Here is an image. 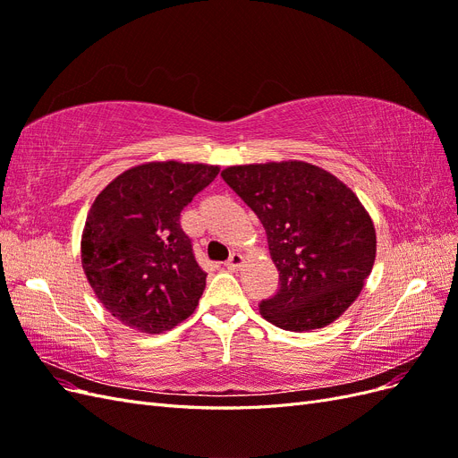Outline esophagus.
Wrapping results in <instances>:
<instances>
[{"label":"esophagus","mask_w":458,"mask_h":458,"mask_svg":"<svg viewBox=\"0 0 458 458\" xmlns=\"http://www.w3.org/2000/svg\"><path fill=\"white\" fill-rule=\"evenodd\" d=\"M241 266H242V254H239V252H233L229 256V259L225 261V267L229 271H237Z\"/></svg>","instance_id":"esophagus-1"}]
</instances>
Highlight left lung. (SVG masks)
<instances>
[{
	"mask_svg": "<svg viewBox=\"0 0 458 458\" xmlns=\"http://www.w3.org/2000/svg\"><path fill=\"white\" fill-rule=\"evenodd\" d=\"M221 177L261 221L279 269V290L259 303L263 318L293 332L336 321L377 258V233L355 192L300 160L231 165Z\"/></svg>",
	"mask_w": 458,
	"mask_h": 458,
	"instance_id": "obj_1",
	"label": "left lung"
}]
</instances>
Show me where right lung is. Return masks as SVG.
<instances>
[{
	"label": "right lung",
	"instance_id": "add662e5",
	"mask_svg": "<svg viewBox=\"0 0 458 458\" xmlns=\"http://www.w3.org/2000/svg\"><path fill=\"white\" fill-rule=\"evenodd\" d=\"M217 174L208 164L148 162L97 195L81 233V267L120 323L160 335L197 310L206 273L179 216Z\"/></svg>",
	"mask_w": 458,
	"mask_h": 458
}]
</instances>
